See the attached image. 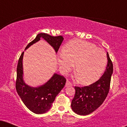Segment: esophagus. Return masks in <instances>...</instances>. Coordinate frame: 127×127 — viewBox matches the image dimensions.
<instances>
[{"instance_id":"obj_1","label":"esophagus","mask_w":127,"mask_h":127,"mask_svg":"<svg viewBox=\"0 0 127 127\" xmlns=\"http://www.w3.org/2000/svg\"><path fill=\"white\" fill-rule=\"evenodd\" d=\"M72 84L69 81H68V80H67L66 81V83H65V86H72Z\"/></svg>"}]
</instances>
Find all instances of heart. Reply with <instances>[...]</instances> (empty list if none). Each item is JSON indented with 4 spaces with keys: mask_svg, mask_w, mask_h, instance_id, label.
Returning <instances> with one entry per match:
<instances>
[{
    "mask_svg": "<svg viewBox=\"0 0 127 127\" xmlns=\"http://www.w3.org/2000/svg\"><path fill=\"white\" fill-rule=\"evenodd\" d=\"M58 62L64 72L71 70L76 64L75 73L79 82L89 85L98 80L103 74L107 56L104 50L97 48L93 43L73 40L64 45Z\"/></svg>",
    "mask_w": 127,
    "mask_h": 127,
    "instance_id": "1",
    "label": "heart"
}]
</instances>
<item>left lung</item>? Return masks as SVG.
<instances>
[{"label":"left lung","mask_w":127,"mask_h":127,"mask_svg":"<svg viewBox=\"0 0 127 127\" xmlns=\"http://www.w3.org/2000/svg\"><path fill=\"white\" fill-rule=\"evenodd\" d=\"M107 64L104 73L97 81L85 87H75V94L71 104L74 112L80 115L91 113L101 105L108 94L113 64L107 52Z\"/></svg>","instance_id":"left-lung-1"}]
</instances>
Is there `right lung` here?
Segmentation results:
<instances>
[{
    "mask_svg": "<svg viewBox=\"0 0 127 127\" xmlns=\"http://www.w3.org/2000/svg\"><path fill=\"white\" fill-rule=\"evenodd\" d=\"M40 37L48 42L56 52L64 39L62 36H52L47 33H39L36 38L27 45L25 49L39 41ZM23 54L24 52L20 55L17 65L16 90L24 104L30 111L36 114L44 113L51 107L56 96L64 87L66 79L63 76L55 73L47 82L40 87L33 88L26 85L23 78Z\"/></svg>",
    "mask_w": 127,
    "mask_h": 127,
    "instance_id": "right-lung-1",
    "label": "right lung"
}]
</instances>
